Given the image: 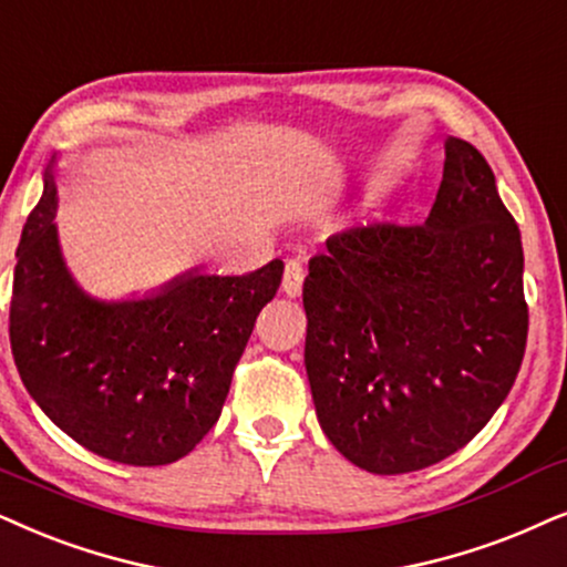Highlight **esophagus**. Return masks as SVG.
I'll return each instance as SVG.
<instances>
[{
  "instance_id": "obj_1",
  "label": "esophagus",
  "mask_w": 567,
  "mask_h": 567,
  "mask_svg": "<svg viewBox=\"0 0 567 567\" xmlns=\"http://www.w3.org/2000/svg\"><path fill=\"white\" fill-rule=\"evenodd\" d=\"M301 284H305V268H301V262L289 260V262H286L284 284H281V289H284L286 297L297 299L299 293H301Z\"/></svg>"
}]
</instances>
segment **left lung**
<instances>
[{
	"mask_svg": "<svg viewBox=\"0 0 567 567\" xmlns=\"http://www.w3.org/2000/svg\"><path fill=\"white\" fill-rule=\"evenodd\" d=\"M305 278L318 422L372 474L458 451L511 393L526 349L524 247L495 174L461 137L422 226L338 234Z\"/></svg>",
	"mask_w": 567,
	"mask_h": 567,
	"instance_id": "8db88e82",
	"label": "left lung"
}]
</instances>
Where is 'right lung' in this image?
Segmentation results:
<instances>
[{
    "label": "right lung",
    "instance_id": "obj_1",
    "mask_svg": "<svg viewBox=\"0 0 567 567\" xmlns=\"http://www.w3.org/2000/svg\"><path fill=\"white\" fill-rule=\"evenodd\" d=\"M56 161L14 255L10 343L20 380L91 453L127 466L174 463L218 422L284 260L241 276L189 268L145 293L93 297L59 245Z\"/></svg>",
    "mask_w": 567,
    "mask_h": 567
}]
</instances>
